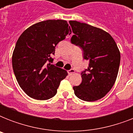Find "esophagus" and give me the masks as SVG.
Instances as JSON below:
<instances>
[{
  "label": "esophagus",
  "instance_id": "obj_1",
  "mask_svg": "<svg viewBox=\"0 0 133 133\" xmlns=\"http://www.w3.org/2000/svg\"><path fill=\"white\" fill-rule=\"evenodd\" d=\"M68 75H70V76H71V75H73V74L75 72V70L74 69H70V70H69L68 71Z\"/></svg>",
  "mask_w": 133,
  "mask_h": 133
}]
</instances>
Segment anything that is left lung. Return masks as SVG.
Returning a JSON list of instances; mask_svg holds the SVG:
<instances>
[{
  "mask_svg": "<svg viewBox=\"0 0 133 133\" xmlns=\"http://www.w3.org/2000/svg\"><path fill=\"white\" fill-rule=\"evenodd\" d=\"M74 35L71 43L83 50L89 61L81 72L82 82L74 86L75 95L85 101L103 98L115 83L120 64V52L113 38L104 30L88 24L70 21Z\"/></svg>",
  "mask_w": 133,
  "mask_h": 133,
  "instance_id": "obj_1",
  "label": "left lung"
}]
</instances>
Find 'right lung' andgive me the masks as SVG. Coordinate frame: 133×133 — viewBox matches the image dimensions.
Here are the masks:
<instances>
[{
	"mask_svg": "<svg viewBox=\"0 0 133 133\" xmlns=\"http://www.w3.org/2000/svg\"><path fill=\"white\" fill-rule=\"evenodd\" d=\"M71 32L66 21L47 20L30 26L20 36L12 54V67L20 87L29 97L46 100L56 94L68 72L51 64V56L56 45Z\"/></svg>",
	"mask_w": 133,
	"mask_h": 133,
	"instance_id": "right-lung-1",
	"label": "right lung"
}]
</instances>
